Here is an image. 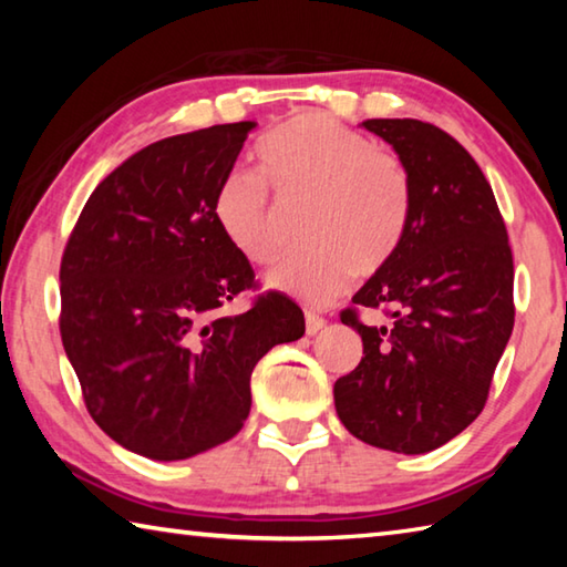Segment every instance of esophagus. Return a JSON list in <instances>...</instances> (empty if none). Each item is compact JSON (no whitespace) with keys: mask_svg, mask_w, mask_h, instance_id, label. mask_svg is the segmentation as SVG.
<instances>
[{"mask_svg":"<svg viewBox=\"0 0 567 567\" xmlns=\"http://www.w3.org/2000/svg\"><path fill=\"white\" fill-rule=\"evenodd\" d=\"M324 324H328V320H324L322 315L312 312V310L305 312V330H307V334H318L324 328Z\"/></svg>","mask_w":567,"mask_h":567,"instance_id":"34e87169","label":"esophagus"}]
</instances>
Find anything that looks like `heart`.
<instances>
[{"instance_id":"obj_1","label":"heart","mask_w":567,"mask_h":567,"mask_svg":"<svg viewBox=\"0 0 567 567\" xmlns=\"http://www.w3.org/2000/svg\"><path fill=\"white\" fill-rule=\"evenodd\" d=\"M257 172L235 169L213 199L227 245L249 265L272 260L270 187L285 203L307 199L305 249L267 275V287L320 307L338 297L352 270L370 275L405 237L412 213L410 172L398 155L322 112L282 122L255 152Z\"/></svg>"}]
</instances>
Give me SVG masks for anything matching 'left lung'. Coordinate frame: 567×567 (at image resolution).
Listing matches in <instances>:
<instances>
[{
	"mask_svg": "<svg viewBox=\"0 0 567 567\" xmlns=\"http://www.w3.org/2000/svg\"><path fill=\"white\" fill-rule=\"evenodd\" d=\"M390 142L412 182L405 237L340 320L360 332L362 360L334 382L342 425L392 453H430L483 412L515 322L513 249L491 182L435 124L364 120ZM390 326H364L359 307Z\"/></svg>",
	"mask_w": 567,
	"mask_h": 567,
	"instance_id": "1",
	"label": "left lung"
}]
</instances>
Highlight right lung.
<instances>
[{
	"label": "right lung",
	"mask_w": 567,
	"mask_h": 567,
	"mask_svg": "<svg viewBox=\"0 0 567 567\" xmlns=\"http://www.w3.org/2000/svg\"><path fill=\"white\" fill-rule=\"evenodd\" d=\"M255 122L175 134L104 177L66 239L60 332L92 420L152 460H185L235 437L249 378L305 315L257 290L252 265L219 233L213 199Z\"/></svg>",
	"instance_id": "1"
}]
</instances>
